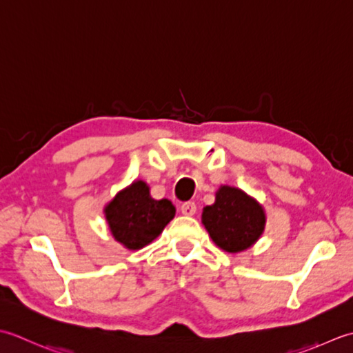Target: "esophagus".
<instances>
[{"label":"esophagus","instance_id":"esophagus-1","mask_svg":"<svg viewBox=\"0 0 353 353\" xmlns=\"http://www.w3.org/2000/svg\"><path fill=\"white\" fill-rule=\"evenodd\" d=\"M181 212H183V214H185V216H193V214L196 213V204L192 203V201H189V203H184L181 205Z\"/></svg>","mask_w":353,"mask_h":353}]
</instances>
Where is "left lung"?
<instances>
[{"label": "left lung", "mask_w": 353, "mask_h": 353, "mask_svg": "<svg viewBox=\"0 0 353 353\" xmlns=\"http://www.w3.org/2000/svg\"><path fill=\"white\" fill-rule=\"evenodd\" d=\"M263 207L236 187L221 185L214 204L203 208V224L212 241L227 253L254 245L265 228Z\"/></svg>", "instance_id": "8db88e82"}]
</instances>
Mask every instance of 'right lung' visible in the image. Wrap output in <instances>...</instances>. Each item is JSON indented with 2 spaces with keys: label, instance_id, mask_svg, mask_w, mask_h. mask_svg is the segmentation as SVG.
<instances>
[{
  "label": "right lung",
  "instance_id": "right-lung-1",
  "mask_svg": "<svg viewBox=\"0 0 353 353\" xmlns=\"http://www.w3.org/2000/svg\"><path fill=\"white\" fill-rule=\"evenodd\" d=\"M103 212L114 239L128 250L146 247L175 216L174 204L154 199L141 179L120 190Z\"/></svg>",
  "mask_w": 353,
  "mask_h": 353
}]
</instances>
